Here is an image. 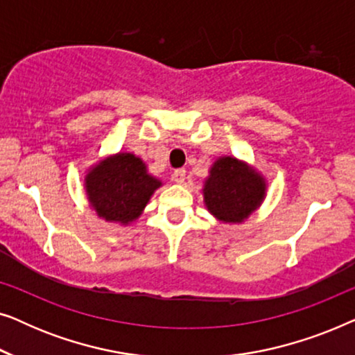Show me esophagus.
<instances>
[{
  "label": "esophagus",
  "instance_id": "obj_1",
  "mask_svg": "<svg viewBox=\"0 0 355 355\" xmlns=\"http://www.w3.org/2000/svg\"><path fill=\"white\" fill-rule=\"evenodd\" d=\"M171 179L176 184H182L184 181H186V169H176V171L173 173Z\"/></svg>",
  "mask_w": 355,
  "mask_h": 355
}]
</instances>
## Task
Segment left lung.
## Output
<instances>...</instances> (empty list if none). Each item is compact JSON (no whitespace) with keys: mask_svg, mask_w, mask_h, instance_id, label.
<instances>
[{"mask_svg":"<svg viewBox=\"0 0 355 355\" xmlns=\"http://www.w3.org/2000/svg\"><path fill=\"white\" fill-rule=\"evenodd\" d=\"M266 189V178L252 164L232 155H223L208 169L202 196L213 218L225 225H242L261 207Z\"/></svg>","mask_w":355,"mask_h":355,"instance_id":"obj_1","label":"left lung"}]
</instances>
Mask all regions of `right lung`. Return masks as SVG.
<instances>
[{"instance_id": "add662e5", "label": "right lung", "mask_w": 355, "mask_h": 355, "mask_svg": "<svg viewBox=\"0 0 355 355\" xmlns=\"http://www.w3.org/2000/svg\"><path fill=\"white\" fill-rule=\"evenodd\" d=\"M162 186V179L148 173L144 159L130 152L98 159L84 176V191L92 210L101 220L119 226L137 221Z\"/></svg>"}]
</instances>
